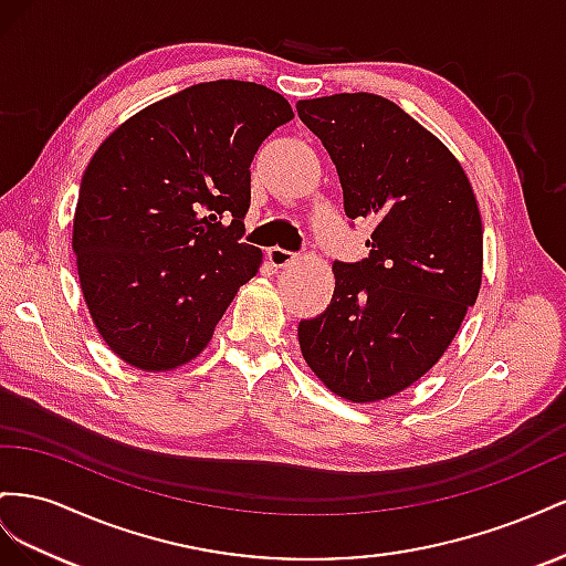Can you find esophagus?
Listing matches in <instances>:
<instances>
[{"mask_svg":"<svg viewBox=\"0 0 566 566\" xmlns=\"http://www.w3.org/2000/svg\"><path fill=\"white\" fill-rule=\"evenodd\" d=\"M294 258H296L294 251H286V249H280V247H274V249L268 251V261H270L274 268H284V265L292 263Z\"/></svg>","mask_w":566,"mask_h":566,"instance_id":"esophagus-1","label":"esophagus"}]
</instances>
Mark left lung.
<instances>
[{
  "mask_svg": "<svg viewBox=\"0 0 566 566\" xmlns=\"http://www.w3.org/2000/svg\"><path fill=\"white\" fill-rule=\"evenodd\" d=\"M296 111L334 160L346 216L377 222L363 261H334L327 311L298 322L303 358L336 396L389 398L429 373L479 296L474 191L455 156L384 96H319Z\"/></svg>",
  "mask_w": 566,
  "mask_h": 566,
  "instance_id": "left-lung-1",
  "label": "left lung"
}]
</instances>
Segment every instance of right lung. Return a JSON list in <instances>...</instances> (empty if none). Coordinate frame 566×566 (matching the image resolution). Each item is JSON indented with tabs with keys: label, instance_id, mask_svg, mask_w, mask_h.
Returning <instances> with one entry per match:
<instances>
[{
	"label": "right lung",
	"instance_id": "right-lung-1",
	"mask_svg": "<svg viewBox=\"0 0 566 566\" xmlns=\"http://www.w3.org/2000/svg\"><path fill=\"white\" fill-rule=\"evenodd\" d=\"M294 118L282 94L241 80L191 85L125 120L80 182L73 251L96 329L139 369L206 348L261 249L244 244L251 160Z\"/></svg>",
	"mask_w": 566,
	"mask_h": 566
}]
</instances>
